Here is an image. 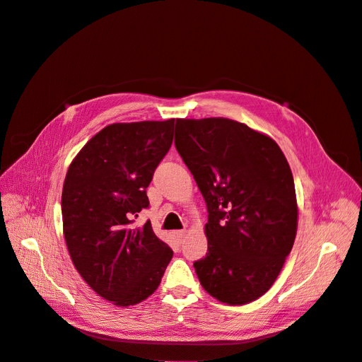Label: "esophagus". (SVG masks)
<instances>
[{
    "label": "esophagus",
    "mask_w": 362,
    "mask_h": 362,
    "mask_svg": "<svg viewBox=\"0 0 362 362\" xmlns=\"http://www.w3.org/2000/svg\"><path fill=\"white\" fill-rule=\"evenodd\" d=\"M173 237L177 238L178 243H182V240H184V237H185V231H175V233H173Z\"/></svg>",
    "instance_id": "obj_1"
}]
</instances>
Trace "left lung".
<instances>
[{"mask_svg": "<svg viewBox=\"0 0 362 362\" xmlns=\"http://www.w3.org/2000/svg\"><path fill=\"white\" fill-rule=\"evenodd\" d=\"M175 146L208 210V252L193 264L201 286L228 305L257 300L276 281L298 231L286 156L272 137L226 117L177 119Z\"/></svg>", "mask_w": 362, "mask_h": 362, "instance_id": "8db88e82", "label": "left lung"}]
</instances>
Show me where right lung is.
Masks as SVG:
<instances>
[{
	"instance_id": "1",
	"label": "right lung",
	"mask_w": 362,
	"mask_h": 362,
	"mask_svg": "<svg viewBox=\"0 0 362 362\" xmlns=\"http://www.w3.org/2000/svg\"><path fill=\"white\" fill-rule=\"evenodd\" d=\"M173 122L112 124L81 148L62 192L63 234L81 278L117 306L154 293L172 249L134 217L149 205L146 189L173 140Z\"/></svg>"
}]
</instances>
